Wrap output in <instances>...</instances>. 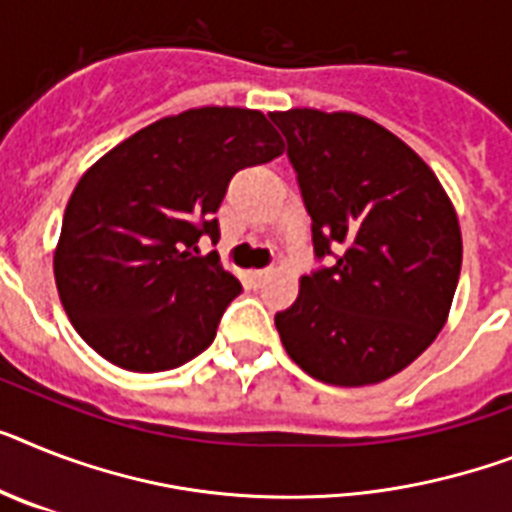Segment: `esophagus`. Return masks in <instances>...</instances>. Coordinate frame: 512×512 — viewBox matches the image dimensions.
<instances>
[{
    "mask_svg": "<svg viewBox=\"0 0 512 512\" xmlns=\"http://www.w3.org/2000/svg\"><path fill=\"white\" fill-rule=\"evenodd\" d=\"M266 277H269V269H253L251 272L253 282H261V280H266Z\"/></svg>",
    "mask_w": 512,
    "mask_h": 512,
    "instance_id": "1",
    "label": "esophagus"
}]
</instances>
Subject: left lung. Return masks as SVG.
Segmentation results:
<instances>
[{"label":"left lung","mask_w":512,"mask_h":512,"mask_svg":"<svg viewBox=\"0 0 512 512\" xmlns=\"http://www.w3.org/2000/svg\"><path fill=\"white\" fill-rule=\"evenodd\" d=\"M287 141L316 259L274 316L287 356L337 387L395 377L445 327L463 261L455 209L429 164L353 112L269 114Z\"/></svg>","instance_id":"left-lung-1"}]
</instances>
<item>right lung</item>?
<instances>
[{"mask_svg":"<svg viewBox=\"0 0 512 512\" xmlns=\"http://www.w3.org/2000/svg\"><path fill=\"white\" fill-rule=\"evenodd\" d=\"M285 151L256 109L201 107L156 120L80 177L54 251L59 301L109 363L154 374L214 342L240 282L217 251L214 219L232 175Z\"/></svg>","mask_w":512,"mask_h":512,"instance_id":"1","label":"right lung"}]
</instances>
